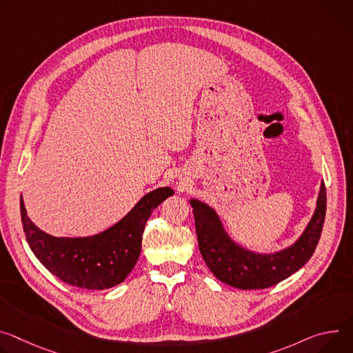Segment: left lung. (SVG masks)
<instances>
[{
	"label": "left lung",
	"mask_w": 353,
	"mask_h": 353,
	"mask_svg": "<svg viewBox=\"0 0 353 353\" xmlns=\"http://www.w3.org/2000/svg\"><path fill=\"white\" fill-rule=\"evenodd\" d=\"M190 204L194 212L199 249L208 269L222 283L241 290H254L280 283L310 261L324 227L327 191L323 183L315 212L299 241L290 248L268 254L236 245L207 204L199 200H190Z\"/></svg>",
	"instance_id": "left-lung-1"
}]
</instances>
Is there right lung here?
Masks as SVG:
<instances>
[{
  "label": "right lung",
  "mask_w": 353,
  "mask_h": 353,
  "mask_svg": "<svg viewBox=\"0 0 353 353\" xmlns=\"http://www.w3.org/2000/svg\"><path fill=\"white\" fill-rule=\"evenodd\" d=\"M174 191L156 188L110 230L87 238H56L32 222L21 199V221L30 250L56 277L68 284L104 290L125 280L138 262L142 234L152 211Z\"/></svg>",
  "instance_id": "right-lung-1"
}]
</instances>
